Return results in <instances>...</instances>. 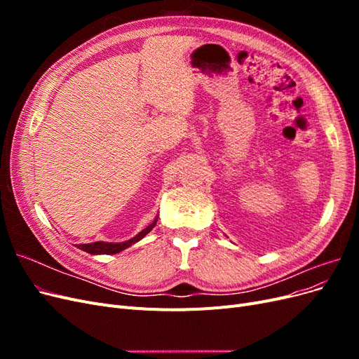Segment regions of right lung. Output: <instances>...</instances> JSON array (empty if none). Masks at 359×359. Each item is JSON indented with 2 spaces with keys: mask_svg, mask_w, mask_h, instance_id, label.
<instances>
[{
  "mask_svg": "<svg viewBox=\"0 0 359 359\" xmlns=\"http://www.w3.org/2000/svg\"><path fill=\"white\" fill-rule=\"evenodd\" d=\"M158 220V215H156L154 222L148 224L144 231H140L136 236L130 238L127 241L123 243H104V241H95V243H88V244H76V247L83 250V252L90 253V255H116L119 252H123V250L128 248L130 245L136 244L137 241L142 240V238L153 231V227L157 224Z\"/></svg>",
  "mask_w": 359,
  "mask_h": 359,
  "instance_id": "1",
  "label": "right lung"
}]
</instances>
